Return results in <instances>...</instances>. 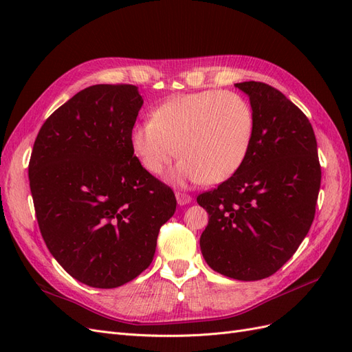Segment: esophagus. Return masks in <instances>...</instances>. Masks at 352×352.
Here are the masks:
<instances>
[{"instance_id": "34e87169", "label": "esophagus", "mask_w": 352, "mask_h": 352, "mask_svg": "<svg viewBox=\"0 0 352 352\" xmlns=\"http://www.w3.org/2000/svg\"><path fill=\"white\" fill-rule=\"evenodd\" d=\"M176 199H177V204H179V206H186V204H189L190 201H192V197L186 195V194L177 192V194H176Z\"/></svg>"}]
</instances>
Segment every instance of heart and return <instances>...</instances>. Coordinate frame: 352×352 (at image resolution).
<instances>
[{
    "label": "heart",
    "instance_id": "b5f03b06",
    "mask_svg": "<svg viewBox=\"0 0 352 352\" xmlns=\"http://www.w3.org/2000/svg\"><path fill=\"white\" fill-rule=\"evenodd\" d=\"M254 132V111L243 97L201 91L160 104L151 120L131 127L129 146L138 163L153 176L162 175L179 150L184 158L170 173V182L220 184L245 163Z\"/></svg>",
    "mask_w": 352,
    "mask_h": 352
}]
</instances>
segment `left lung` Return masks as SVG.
Masks as SVG:
<instances>
[{
    "instance_id": "1",
    "label": "left lung",
    "mask_w": 352,
    "mask_h": 352,
    "mask_svg": "<svg viewBox=\"0 0 352 352\" xmlns=\"http://www.w3.org/2000/svg\"><path fill=\"white\" fill-rule=\"evenodd\" d=\"M235 87L248 95L255 132L238 172L197 198L208 212L199 247L212 270L248 282L278 272L307 236L322 170L311 123L294 102L263 82Z\"/></svg>"
}]
</instances>
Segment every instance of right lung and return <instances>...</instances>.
<instances>
[{
  "mask_svg": "<svg viewBox=\"0 0 352 352\" xmlns=\"http://www.w3.org/2000/svg\"><path fill=\"white\" fill-rule=\"evenodd\" d=\"M142 104L133 85H94L48 117L32 150L29 184L42 238L72 278L92 287L140 276L176 210L173 190L131 151Z\"/></svg>",
  "mask_w": 352,
  "mask_h": 352,
  "instance_id": "right-lung-1",
  "label": "right lung"
}]
</instances>
